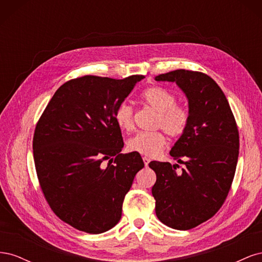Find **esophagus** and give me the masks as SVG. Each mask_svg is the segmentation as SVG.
I'll use <instances>...</instances> for the list:
<instances>
[{
	"instance_id": "obj_1",
	"label": "esophagus",
	"mask_w": 262,
	"mask_h": 262,
	"mask_svg": "<svg viewBox=\"0 0 262 262\" xmlns=\"http://www.w3.org/2000/svg\"><path fill=\"white\" fill-rule=\"evenodd\" d=\"M143 162H144V165L147 167V165H148V163H149V158L146 157V156H144V157H143Z\"/></svg>"
}]
</instances>
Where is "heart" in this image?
Returning a JSON list of instances; mask_svg holds the SVG:
<instances>
[{
	"instance_id": "1",
	"label": "heart",
	"mask_w": 262,
	"mask_h": 262,
	"mask_svg": "<svg viewBox=\"0 0 262 262\" xmlns=\"http://www.w3.org/2000/svg\"><path fill=\"white\" fill-rule=\"evenodd\" d=\"M144 104L158 113L156 125L163 128L170 137H179L187 129L189 112L187 108L176 105V97L160 86L148 87L142 94ZM115 121L123 131L133 128V109L128 102H121L115 112ZM166 144L162 131L139 132L128 141V148L144 156L154 157L162 152Z\"/></svg>"
}]
</instances>
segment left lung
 <instances>
[{
    "label": "left lung",
    "mask_w": 262,
    "mask_h": 262,
    "mask_svg": "<svg viewBox=\"0 0 262 262\" xmlns=\"http://www.w3.org/2000/svg\"><path fill=\"white\" fill-rule=\"evenodd\" d=\"M155 80L176 83L188 100L189 123L169 152L186 168L177 172V164H148L156 173V216L187 231L212 217L225 201L238 160V130L224 93L207 74L176 70Z\"/></svg>",
    "instance_id": "1"
}]
</instances>
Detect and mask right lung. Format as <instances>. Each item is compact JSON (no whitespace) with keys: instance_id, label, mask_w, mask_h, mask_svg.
Listing matches in <instances>:
<instances>
[{"instance_id":"obj_1","label":"right lung","mask_w":262,"mask_h":262,"mask_svg":"<svg viewBox=\"0 0 262 262\" xmlns=\"http://www.w3.org/2000/svg\"><path fill=\"white\" fill-rule=\"evenodd\" d=\"M143 78L86 75L69 81L37 123L33 149L42 192L52 211L78 231L113 228L134 176L144 167L139 153H120L123 140L115 121L117 107Z\"/></svg>"}]
</instances>
